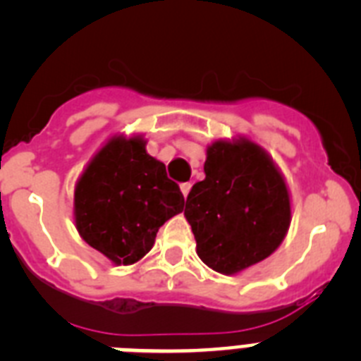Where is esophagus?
I'll use <instances>...</instances> for the list:
<instances>
[{"label":"esophagus","instance_id":"34e87169","mask_svg":"<svg viewBox=\"0 0 361 361\" xmlns=\"http://www.w3.org/2000/svg\"><path fill=\"white\" fill-rule=\"evenodd\" d=\"M190 190H191V184H190V183H184V184H180V191H183L184 199H186V197H188V193H190Z\"/></svg>","mask_w":361,"mask_h":361}]
</instances>
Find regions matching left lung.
I'll use <instances>...</instances> for the list:
<instances>
[{
	"mask_svg": "<svg viewBox=\"0 0 361 361\" xmlns=\"http://www.w3.org/2000/svg\"><path fill=\"white\" fill-rule=\"evenodd\" d=\"M204 173L184 208L200 260L237 275L275 253L291 224V197L269 153L245 137L219 139L206 149Z\"/></svg>",
	"mask_w": 361,
	"mask_h": 361,
	"instance_id": "8db88e82",
	"label": "left lung"
}]
</instances>
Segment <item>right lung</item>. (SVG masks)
I'll use <instances>...</instances> for the list:
<instances>
[{
  "label": "right lung",
  "instance_id": "add662e5",
  "mask_svg": "<svg viewBox=\"0 0 361 361\" xmlns=\"http://www.w3.org/2000/svg\"><path fill=\"white\" fill-rule=\"evenodd\" d=\"M184 209L178 184L146 152L142 135L110 137L79 177L73 220L88 245L116 266L139 262L166 220Z\"/></svg>",
  "mask_w": 361,
  "mask_h": 361
}]
</instances>
